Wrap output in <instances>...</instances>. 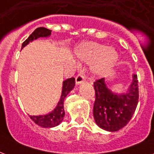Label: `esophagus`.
<instances>
[{"instance_id": "1", "label": "esophagus", "mask_w": 154, "mask_h": 154, "mask_svg": "<svg viewBox=\"0 0 154 154\" xmlns=\"http://www.w3.org/2000/svg\"><path fill=\"white\" fill-rule=\"evenodd\" d=\"M85 82V77L83 74H78L76 77V84L78 85L82 84V82Z\"/></svg>"}]
</instances>
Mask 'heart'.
<instances>
[{"instance_id":"heart-1","label":"heart","mask_w":154,"mask_h":154,"mask_svg":"<svg viewBox=\"0 0 154 154\" xmlns=\"http://www.w3.org/2000/svg\"><path fill=\"white\" fill-rule=\"evenodd\" d=\"M77 58L90 64V71L94 76L102 77L107 74L119 60V53L114 47L94 42L80 44L75 49Z\"/></svg>"}]
</instances>
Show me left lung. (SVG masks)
Listing matches in <instances>:
<instances>
[{
    "label": "left lung",
    "instance_id": "obj_1",
    "mask_svg": "<svg viewBox=\"0 0 154 154\" xmlns=\"http://www.w3.org/2000/svg\"><path fill=\"white\" fill-rule=\"evenodd\" d=\"M94 85L96 95L94 117L96 124L106 131H118L129 123L138 103L137 75L133 74L131 84L122 94L111 91L105 78L96 81Z\"/></svg>",
    "mask_w": 154,
    "mask_h": 154
}]
</instances>
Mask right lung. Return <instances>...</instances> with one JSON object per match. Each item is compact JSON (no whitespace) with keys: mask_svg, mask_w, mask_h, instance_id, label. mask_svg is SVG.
<instances>
[{"mask_svg":"<svg viewBox=\"0 0 154 154\" xmlns=\"http://www.w3.org/2000/svg\"><path fill=\"white\" fill-rule=\"evenodd\" d=\"M52 30L48 29L46 28H37L32 32V34L22 43L21 49L29 45L30 42H33L41 37H49L51 35ZM75 86V78L71 77L65 80L62 84V91L61 96L57 103V105L52 112L44 115H30V118L39 126L43 128H53L57 126L62 122L65 117V109H64V101L65 97L70 92L72 91Z\"/></svg>","mask_w":154,"mask_h":154,"instance_id":"right-lung-1","label":"right lung"}]
</instances>
